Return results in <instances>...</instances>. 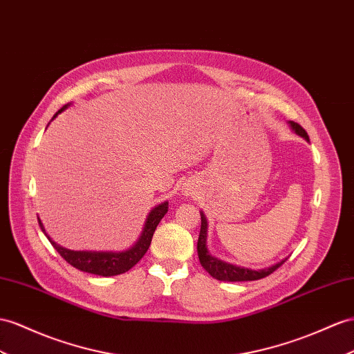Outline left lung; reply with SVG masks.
Returning a JSON list of instances; mask_svg holds the SVG:
<instances>
[{"instance_id":"8db88e82","label":"left lung","mask_w":354,"mask_h":354,"mask_svg":"<svg viewBox=\"0 0 354 354\" xmlns=\"http://www.w3.org/2000/svg\"><path fill=\"white\" fill-rule=\"evenodd\" d=\"M290 127L295 130V133L302 136V138H305L306 140H310L306 131L297 122L290 121ZM201 216H202V225H201V234H198V241H197V254H198V260H201V265L203 266V269L207 272V274L212 275L215 279L232 281V283H234V281L260 279V278H265V277L270 275L272 272L277 270L286 261V260L279 261V263L270 266L268 269L251 270L247 268L233 266L230 263H225V261H221L218 259L212 257L209 252H207V248H206V229H207L206 216L203 215V212H201Z\"/></svg>"}]
</instances>
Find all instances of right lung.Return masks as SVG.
I'll list each match as a JSON object with an SVG mask.
<instances>
[{
  "label": "right lung",
  "instance_id": "add662e5",
  "mask_svg": "<svg viewBox=\"0 0 354 354\" xmlns=\"http://www.w3.org/2000/svg\"><path fill=\"white\" fill-rule=\"evenodd\" d=\"M67 106L61 107L59 111L53 115V118L64 111ZM167 209H169V202H165V203H161V205L153 207V209L148 215L147 223H145L142 236L139 238L138 242H136V245H133L130 250H127L124 252L71 251V250L57 245V243L53 242L49 236H48V239L50 241L53 248L59 252V256L73 268L82 270V272H88V274L102 275V277L120 275V274H124V272H127V270H130L145 256V252L148 251V248L151 245L153 232H156L158 223L161 221L162 216L166 215ZM39 224H40L41 230L44 232L43 224L40 220H39Z\"/></svg>",
  "mask_w": 354,
  "mask_h": 354
}]
</instances>
